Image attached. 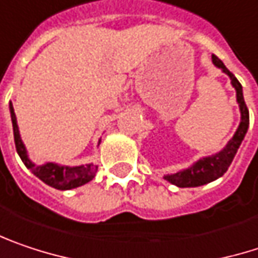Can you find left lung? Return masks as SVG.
Here are the masks:
<instances>
[{
  "label": "left lung",
  "mask_w": 258,
  "mask_h": 258,
  "mask_svg": "<svg viewBox=\"0 0 258 258\" xmlns=\"http://www.w3.org/2000/svg\"><path fill=\"white\" fill-rule=\"evenodd\" d=\"M213 63L216 68L222 69L223 74H226L230 78V84L236 91V102H238L239 112H241V121H239V125L235 131L233 137L227 142V145L223 148L222 151H219L214 155H210V156L199 158L198 161L194 162L190 167L164 176V178L168 183L176 184L177 187H198V186L211 183V181L217 180L219 177H222L227 171L229 165L232 164L235 155H236L244 137H245L248 127H249V113H248L245 100H244L242 85L239 84L236 77L224 66V63L217 56H213Z\"/></svg>",
  "instance_id": "1"
}]
</instances>
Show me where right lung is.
Listing matches in <instances>:
<instances>
[{
  "mask_svg": "<svg viewBox=\"0 0 258 258\" xmlns=\"http://www.w3.org/2000/svg\"><path fill=\"white\" fill-rule=\"evenodd\" d=\"M9 107H10V116H12L16 151L19 153L22 162L25 164V167L28 170H31V173L34 176L38 177L39 180H42L45 184H48L54 189H59V190H71V189L80 187V186L91 181L94 178L96 173H97V167L94 164H85V165L82 164V165L69 167V165H60L57 162H45L42 165H36L35 162L29 158L26 146L20 137L17 118H16L12 102H10ZM99 145H100V140H99Z\"/></svg>",
  "mask_w": 258,
  "mask_h": 258,
  "instance_id": "1",
  "label": "right lung"
}]
</instances>
